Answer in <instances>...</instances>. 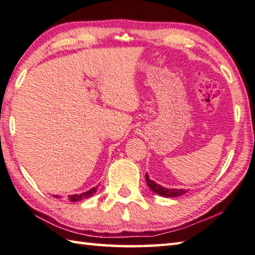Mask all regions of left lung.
<instances>
[{"mask_svg":"<svg viewBox=\"0 0 255 255\" xmlns=\"http://www.w3.org/2000/svg\"><path fill=\"white\" fill-rule=\"evenodd\" d=\"M146 182L148 187H149L152 192H155L156 194H158L160 196H164V197H177L183 195V194L186 193L185 189H169V188H165L163 186H160V185L156 184L155 182H152L151 179H149L148 177V175L146 174Z\"/></svg>","mask_w":255,"mask_h":255,"instance_id":"1","label":"left lung"}]
</instances>
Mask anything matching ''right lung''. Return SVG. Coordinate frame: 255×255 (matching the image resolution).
<instances>
[{
	"mask_svg": "<svg viewBox=\"0 0 255 255\" xmlns=\"http://www.w3.org/2000/svg\"><path fill=\"white\" fill-rule=\"evenodd\" d=\"M97 192V187H94L89 189L88 192H85V193H81V194H75V195H70L69 196V201L71 202H79V201H82V200H86V198H89L91 197L94 194ZM59 196H55V198H58Z\"/></svg>",
	"mask_w": 255,
	"mask_h": 255,
	"instance_id": "add662e5",
	"label": "right lung"
}]
</instances>
